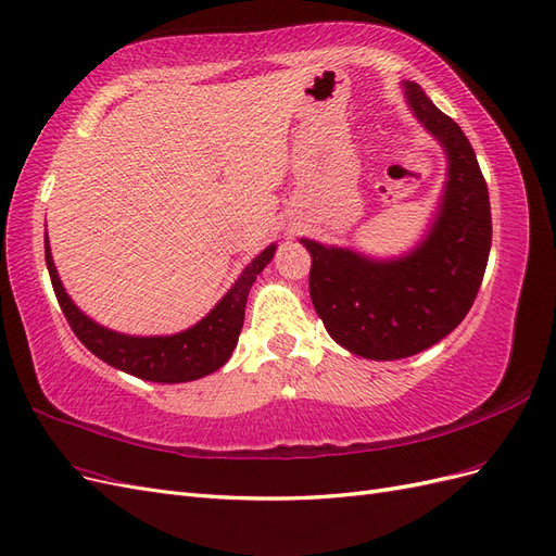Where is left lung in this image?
Instances as JSON below:
<instances>
[{"label":"left lung","instance_id":"obj_1","mask_svg":"<svg viewBox=\"0 0 556 556\" xmlns=\"http://www.w3.org/2000/svg\"><path fill=\"white\" fill-rule=\"evenodd\" d=\"M403 88L412 114L447 155L426 235L395 258L300 240L312 256V305L328 336L372 361L415 356L447 338L472 307L491 249L489 190L468 137L417 84Z\"/></svg>","mask_w":556,"mask_h":556}]
</instances>
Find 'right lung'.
Segmentation results:
<instances>
[{
    "instance_id": "right-lung-1",
    "label": "right lung",
    "mask_w": 556,
    "mask_h": 556,
    "mask_svg": "<svg viewBox=\"0 0 556 556\" xmlns=\"http://www.w3.org/2000/svg\"><path fill=\"white\" fill-rule=\"evenodd\" d=\"M43 249L46 267H49L58 303L62 312H65L74 336L81 340L94 356L123 372L147 379V382L181 384L193 382V379H200L204 375H212L226 366L244 326L249 291L253 287V281H256V277L265 269V265L273 261L277 244H269L267 249H263L258 256L242 269V275L237 277L230 291L220 298L214 309L207 316H202L195 326H190L181 332H174V336L147 338L125 336V332H116L106 326H100L98 321H92L88 314L78 309L60 281L51 256L49 232L43 237Z\"/></svg>"
}]
</instances>
